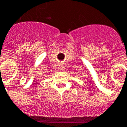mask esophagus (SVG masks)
<instances>
[{
	"mask_svg": "<svg viewBox=\"0 0 127 127\" xmlns=\"http://www.w3.org/2000/svg\"><path fill=\"white\" fill-rule=\"evenodd\" d=\"M61 68V69H62L63 68V66H60V68Z\"/></svg>",
	"mask_w": 127,
	"mask_h": 127,
	"instance_id": "obj_1",
	"label": "esophagus"
}]
</instances>
